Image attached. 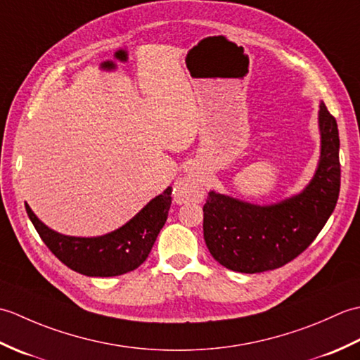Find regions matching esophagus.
Returning a JSON list of instances; mask_svg holds the SVG:
<instances>
[{
  "label": "esophagus",
  "mask_w": 360,
  "mask_h": 360,
  "mask_svg": "<svg viewBox=\"0 0 360 360\" xmlns=\"http://www.w3.org/2000/svg\"><path fill=\"white\" fill-rule=\"evenodd\" d=\"M178 193L186 200H193V196L196 195V186L192 181L181 182V184H178Z\"/></svg>",
  "instance_id": "esophagus-1"
}]
</instances>
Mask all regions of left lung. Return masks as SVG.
<instances>
[{
  "instance_id": "8db88e82",
  "label": "left lung",
  "mask_w": 360,
  "mask_h": 360,
  "mask_svg": "<svg viewBox=\"0 0 360 360\" xmlns=\"http://www.w3.org/2000/svg\"><path fill=\"white\" fill-rule=\"evenodd\" d=\"M320 159L300 193L258 205L212 192L204 204V240L212 257L235 272L257 274L285 266L316 240L340 190L338 122L320 102Z\"/></svg>"
}]
</instances>
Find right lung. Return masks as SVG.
I'll return each mask as SVG.
<instances>
[{"instance_id": "obj_1", "label": "right lung", "mask_w": 360, "mask_h": 360, "mask_svg": "<svg viewBox=\"0 0 360 360\" xmlns=\"http://www.w3.org/2000/svg\"><path fill=\"white\" fill-rule=\"evenodd\" d=\"M172 187L145 205L127 224L102 236H70L52 231L26 204L29 219L60 262L88 277H116L139 267L147 259L172 204Z\"/></svg>"}]
</instances>
